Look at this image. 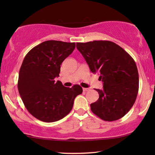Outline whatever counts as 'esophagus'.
<instances>
[{"label":"esophagus","mask_w":155,"mask_h":155,"mask_svg":"<svg viewBox=\"0 0 155 155\" xmlns=\"http://www.w3.org/2000/svg\"><path fill=\"white\" fill-rule=\"evenodd\" d=\"M83 91H88L90 89L88 88H83Z\"/></svg>","instance_id":"obj_1"}]
</instances>
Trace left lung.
<instances>
[{
  "instance_id": "1",
  "label": "left lung",
  "mask_w": 155,
  "mask_h": 155,
  "mask_svg": "<svg viewBox=\"0 0 155 155\" xmlns=\"http://www.w3.org/2000/svg\"><path fill=\"white\" fill-rule=\"evenodd\" d=\"M77 48L103 83V89H95L99 98L91 104L92 112L106 121L123 117L133 106L139 91V72L133 58L108 41L77 42Z\"/></svg>"
}]
</instances>
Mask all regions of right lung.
Instances as JSON below:
<instances>
[{"label":"right lung","mask_w":155,"mask_h":155,"mask_svg":"<svg viewBox=\"0 0 155 155\" xmlns=\"http://www.w3.org/2000/svg\"><path fill=\"white\" fill-rule=\"evenodd\" d=\"M75 48V42L47 41L29 51L20 68L18 89L27 110L37 119L52 123L70 113L76 97L83 93L78 84L65 87L59 77L61 65Z\"/></svg>","instance_id":"add662e5"}]
</instances>
